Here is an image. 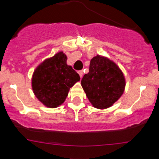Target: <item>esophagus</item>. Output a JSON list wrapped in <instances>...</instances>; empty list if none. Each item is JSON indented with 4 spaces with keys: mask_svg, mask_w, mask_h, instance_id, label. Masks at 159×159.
Here are the masks:
<instances>
[{
    "mask_svg": "<svg viewBox=\"0 0 159 159\" xmlns=\"http://www.w3.org/2000/svg\"><path fill=\"white\" fill-rule=\"evenodd\" d=\"M78 75H80V78H82V76H83V71L82 70H78Z\"/></svg>",
    "mask_w": 159,
    "mask_h": 159,
    "instance_id": "34e87169",
    "label": "esophagus"
}]
</instances>
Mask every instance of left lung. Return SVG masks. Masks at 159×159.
<instances>
[{"instance_id":"1","label":"left lung","mask_w":159,"mask_h":159,"mask_svg":"<svg viewBox=\"0 0 159 159\" xmlns=\"http://www.w3.org/2000/svg\"><path fill=\"white\" fill-rule=\"evenodd\" d=\"M81 86L91 105L96 108L105 109L122 95L125 81L116 64L97 55L91 60L89 72L82 78Z\"/></svg>"}]
</instances>
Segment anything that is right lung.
I'll return each instance as SVG.
<instances>
[{
	"label": "right lung",
	"mask_w": 159,
	"mask_h": 159,
	"mask_svg": "<svg viewBox=\"0 0 159 159\" xmlns=\"http://www.w3.org/2000/svg\"><path fill=\"white\" fill-rule=\"evenodd\" d=\"M78 81L79 75L67 65V56L61 51L36 68L32 78V89L40 102L54 108L65 102L70 88Z\"/></svg>",
	"instance_id": "right-lung-1"
}]
</instances>
